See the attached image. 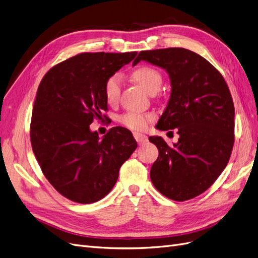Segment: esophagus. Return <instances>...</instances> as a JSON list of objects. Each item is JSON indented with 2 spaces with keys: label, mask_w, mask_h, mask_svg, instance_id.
Returning a JSON list of instances; mask_svg holds the SVG:
<instances>
[{
  "label": "esophagus",
  "mask_w": 258,
  "mask_h": 258,
  "mask_svg": "<svg viewBox=\"0 0 258 258\" xmlns=\"http://www.w3.org/2000/svg\"><path fill=\"white\" fill-rule=\"evenodd\" d=\"M134 137L139 144H143L147 142V137L143 134H140V132H134Z\"/></svg>",
  "instance_id": "1"
}]
</instances>
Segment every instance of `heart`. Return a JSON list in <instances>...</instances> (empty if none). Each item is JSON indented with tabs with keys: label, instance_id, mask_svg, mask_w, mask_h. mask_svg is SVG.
Wrapping results in <instances>:
<instances>
[{
	"label": "heart",
	"instance_id": "b5f03b06",
	"mask_svg": "<svg viewBox=\"0 0 258 258\" xmlns=\"http://www.w3.org/2000/svg\"><path fill=\"white\" fill-rule=\"evenodd\" d=\"M134 79L142 86L147 91L152 92L154 90H159L162 77L161 74L151 67H139L132 73ZM121 90V76L119 74H114L108 77L104 86L105 99L110 104H114L118 101ZM153 114L151 113H136L129 112L119 117V121L130 129L142 130L147 126V122L153 119Z\"/></svg>",
	"mask_w": 258,
	"mask_h": 258
}]
</instances>
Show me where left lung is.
Returning a JSON list of instances; mask_svg holds the SVG:
<instances>
[{"instance_id": "8db88e82", "label": "left lung", "mask_w": 258, "mask_h": 258, "mask_svg": "<svg viewBox=\"0 0 258 258\" xmlns=\"http://www.w3.org/2000/svg\"><path fill=\"white\" fill-rule=\"evenodd\" d=\"M142 60L165 70L170 79V99L156 128H176L179 136L172 146L161 137L148 138L159 152L151 179L169 199L195 198L216 181L230 158L235 107L228 86L208 60L188 49L143 50L132 66Z\"/></svg>"}]
</instances>
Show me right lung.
I'll return each instance as SVG.
<instances>
[{
    "label": "right lung",
    "instance_id": "right-lung-1",
    "mask_svg": "<svg viewBox=\"0 0 258 258\" xmlns=\"http://www.w3.org/2000/svg\"><path fill=\"white\" fill-rule=\"evenodd\" d=\"M137 53L77 54L51 68L38 86L30 130L32 150L48 182L70 200L93 204L104 198L136 151L128 129L112 128L100 139L89 124L107 110V79Z\"/></svg>",
    "mask_w": 258,
    "mask_h": 258
}]
</instances>
